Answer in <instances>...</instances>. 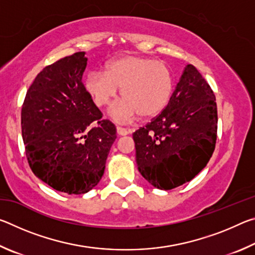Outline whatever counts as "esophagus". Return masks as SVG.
I'll return each instance as SVG.
<instances>
[{"label":"esophagus","mask_w":255,"mask_h":255,"mask_svg":"<svg viewBox=\"0 0 255 255\" xmlns=\"http://www.w3.org/2000/svg\"><path fill=\"white\" fill-rule=\"evenodd\" d=\"M117 132H118V135H120V136H126V135H128V133H129V130H128V129H126V128H123V127L117 126Z\"/></svg>","instance_id":"obj_1"}]
</instances>
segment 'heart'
I'll list each match as a JSON object with an SVG mask.
<instances>
[{
	"mask_svg": "<svg viewBox=\"0 0 255 255\" xmlns=\"http://www.w3.org/2000/svg\"><path fill=\"white\" fill-rule=\"evenodd\" d=\"M85 90L98 107H106L118 97L125 98L110 109L112 118L126 122L140 115L153 118L165 109L174 90V76L169 65L139 55H125L112 60L106 72H90Z\"/></svg>",
	"mask_w": 255,
	"mask_h": 255,
	"instance_id": "1",
	"label": "heart"
}]
</instances>
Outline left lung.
<instances>
[{
  "mask_svg": "<svg viewBox=\"0 0 255 255\" xmlns=\"http://www.w3.org/2000/svg\"><path fill=\"white\" fill-rule=\"evenodd\" d=\"M217 122L213 90L189 64L165 109L132 133L138 171L161 190L191 181L214 153Z\"/></svg>",
  "mask_w": 255,
  "mask_h": 255,
  "instance_id": "8db88e82",
  "label": "left lung"
}]
</instances>
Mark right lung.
I'll use <instances>...</instances> for the list:
<instances>
[{
  "label": "right lung",
  "instance_id": "add662e5",
  "mask_svg": "<svg viewBox=\"0 0 255 255\" xmlns=\"http://www.w3.org/2000/svg\"><path fill=\"white\" fill-rule=\"evenodd\" d=\"M88 58L79 51L46 66L30 85L21 127L30 169L49 187L83 195L100 182L117 138L82 83Z\"/></svg>",
  "mask_w": 255,
  "mask_h": 255
}]
</instances>
